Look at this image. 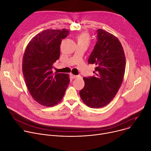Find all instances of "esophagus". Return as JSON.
<instances>
[{
    "instance_id": "34e87169",
    "label": "esophagus",
    "mask_w": 151,
    "mask_h": 151,
    "mask_svg": "<svg viewBox=\"0 0 151 151\" xmlns=\"http://www.w3.org/2000/svg\"><path fill=\"white\" fill-rule=\"evenodd\" d=\"M71 76L73 78H78L79 77L78 76H76V75H74V74H71Z\"/></svg>"
}]
</instances>
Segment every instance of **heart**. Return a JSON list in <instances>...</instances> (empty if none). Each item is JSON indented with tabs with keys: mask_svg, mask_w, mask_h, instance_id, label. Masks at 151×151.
<instances>
[{
	"mask_svg": "<svg viewBox=\"0 0 151 151\" xmlns=\"http://www.w3.org/2000/svg\"><path fill=\"white\" fill-rule=\"evenodd\" d=\"M77 44H85L88 46L90 43L91 37L88 33H82L77 37Z\"/></svg>",
	"mask_w": 151,
	"mask_h": 151,
	"instance_id": "1",
	"label": "heart"
}]
</instances>
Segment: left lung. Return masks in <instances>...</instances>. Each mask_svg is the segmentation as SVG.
Segmentation results:
<instances>
[{"label":"left lung","mask_w":151,"mask_h":151,"mask_svg":"<svg viewBox=\"0 0 151 151\" xmlns=\"http://www.w3.org/2000/svg\"><path fill=\"white\" fill-rule=\"evenodd\" d=\"M98 40L88 59L95 64L94 76L84 77L81 99L91 108H101L110 103L122 83L126 59L122 45L116 37L99 29Z\"/></svg>","instance_id":"8db88e82"}]
</instances>
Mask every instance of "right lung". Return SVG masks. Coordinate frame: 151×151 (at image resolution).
I'll use <instances>...</instances> for the list:
<instances>
[{
	"mask_svg": "<svg viewBox=\"0 0 151 151\" xmlns=\"http://www.w3.org/2000/svg\"><path fill=\"white\" fill-rule=\"evenodd\" d=\"M69 30L47 29L28 43L22 61V71L27 89L42 106L59 103L70 81L68 74H53V64L60 56V45Z\"/></svg>",
	"mask_w": 151,
	"mask_h": 151,
	"instance_id": "add662e5",
	"label": "right lung"
}]
</instances>
